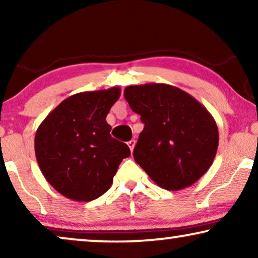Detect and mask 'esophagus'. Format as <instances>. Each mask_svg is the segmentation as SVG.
Instances as JSON below:
<instances>
[{
  "mask_svg": "<svg viewBox=\"0 0 258 258\" xmlns=\"http://www.w3.org/2000/svg\"><path fill=\"white\" fill-rule=\"evenodd\" d=\"M128 146H129V148H130V150H132V153H133L134 148H135V146H136V141H135V140L129 141V142H128Z\"/></svg>",
  "mask_w": 258,
  "mask_h": 258,
  "instance_id": "34e87169",
  "label": "esophagus"
}]
</instances>
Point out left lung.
I'll return each instance as SVG.
<instances>
[{"label": "left lung", "mask_w": 258, "mask_h": 258, "mask_svg": "<svg viewBox=\"0 0 258 258\" xmlns=\"http://www.w3.org/2000/svg\"><path fill=\"white\" fill-rule=\"evenodd\" d=\"M124 97L144 123L134 149L136 163L167 190L199 181L213 164L218 147L217 124L207 108L164 83L129 86Z\"/></svg>", "instance_id": "obj_1"}]
</instances>
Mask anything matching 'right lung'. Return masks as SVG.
I'll list each match as a JSON object with an SVG mask.
<instances>
[{
	"instance_id": "right-lung-1",
	"label": "right lung",
	"mask_w": 258,
	"mask_h": 258,
	"mask_svg": "<svg viewBox=\"0 0 258 258\" xmlns=\"http://www.w3.org/2000/svg\"><path fill=\"white\" fill-rule=\"evenodd\" d=\"M121 89L86 91L62 101L37 128L35 154L42 174L67 199L89 202L103 195L123 158L125 143L105 121Z\"/></svg>"
}]
</instances>
